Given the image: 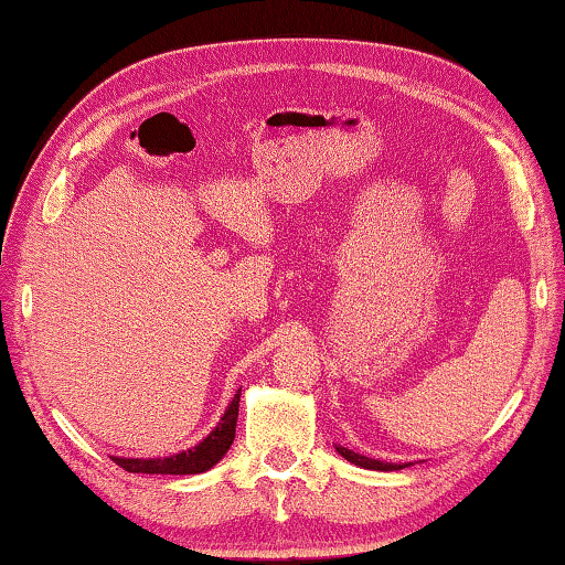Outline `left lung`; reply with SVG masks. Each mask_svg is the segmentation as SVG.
<instances>
[{"label":"left lung","mask_w":565,"mask_h":565,"mask_svg":"<svg viewBox=\"0 0 565 565\" xmlns=\"http://www.w3.org/2000/svg\"><path fill=\"white\" fill-rule=\"evenodd\" d=\"M335 452L341 455L343 459H349V462L363 467V470H379V472H392V470H402L404 465H394V462H381V459H369L363 455H355L351 449H345L341 445H335Z\"/></svg>","instance_id":"left-lung-1"}]
</instances>
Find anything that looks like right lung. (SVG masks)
Listing matches in <instances>:
<instances>
[{"label": "right lung", "instance_id": "add662e5", "mask_svg": "<svg viewBox=\"0 0 565 565\" xmlns=\"http://www.w3.org/2000/svg\"><path fill=\"white\" fill-rule=\"evenodd\" d=\"M237 414H239V392L234 394L232 404L224 412L222 422L216 424L214 431L196 447L186 449L181 455H171L163 459H124L113 457V462L124 467L126 472H141V475H199L214 467L220 459L227 455L230 445L234 441V429H237Z\"/></svg>", "mask_w": 565, "mask_h": 565}]
</instances>
